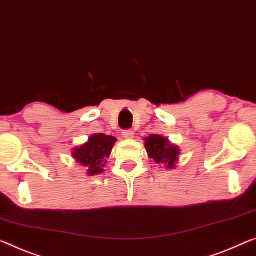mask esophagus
<instances>
[{
  "mask_svg": "<svg viewBox=\"0 0 256 256\" xmlns=\"http://www.w3.org/2000/svg\"><path fill=\"white\" fill-rule=\"evenodd\" d=\"M122 135L124 138H132L134 137V132L132 129H126V130L122 132Z\"/></svg>",
  "mask_w": 256,
  "mask_h": 256,
  "instance_id": "34e87169",
  "label": "esophagus"
}]
</instances>
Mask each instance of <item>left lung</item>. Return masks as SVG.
<instances>
[{"mask_svg": "<svg viewBox=\"0 0 256 256\" xmlns=\"http://www.w3.org/2000/svg\"><path fill=\"white\" fill-rule=\"evenodd\" d=\"M145 148L150 158L156 164H166L167 168H174L180 148L172 145L169 140L160 135H151L145 138Z\"/></svg>", "mask_w": 256, "mask_h": 256, "instance_id": "left-lung-1", "label": "left lung"}]
</instances>
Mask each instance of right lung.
<instances>
[{
  "label": "right lung",
  "instance_id": "add662e5",
  "mask_svg": "<svg viewBox=\"0 0 256 256\" xmlns=\"http://www.w3.org/2000/svg\"><path fill=\"white\" fill-rule=\"evenodd\" d=\"M116 142V138L113 136L95 134L89 137L87 143L81 145L80 148H76L72 154L78 164L88 168V174L94 176L103 172V167L106 162L104 159L108 158L111 154Z\"/></svg>",
  "mask_w": 256,
  "mask_h": 256
}]
</instances>
